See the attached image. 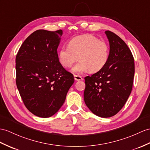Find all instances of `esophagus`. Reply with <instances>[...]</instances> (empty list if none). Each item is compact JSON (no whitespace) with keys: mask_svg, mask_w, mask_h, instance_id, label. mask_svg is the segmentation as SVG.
Wrapping results in <instances>:
<instances>
[{"mask_svg":"<svg viewBox=\"0 0 150 150\" xmlns=\"http://www.w3.org/2000/svg\"><path fill=\"white\" fill-rule=\"evenodd\" d=\"M74 79L76 81H81V80H83V78L81 76L79 75H74Z\"/></svg>","mask_w":150,"mask_h":150,"instance_id":"34e87169","label":"esophagus"}]
</instances>
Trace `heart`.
Instances as JSON below:
<instances>
[{
    "label": "heart",
    "mask_w": 150,
    "mask_h": 150,
    "mask_svg": "<svg viewBox=\"0 0 150 150\" xmlns=\"http://www.w3.org/2000/svg\"><path fill=\"white\" fill-rule=\"evenodd\" d=\"M109 54L107 42L92 34H84L73 38L69 41L68 46L61 47L58 52V58L65 68L71 67L79 59L72 71L81 74L89 71H100L106 65Z\"/></svg>",
    "instance_id": "heart-1"
}]
</instances>
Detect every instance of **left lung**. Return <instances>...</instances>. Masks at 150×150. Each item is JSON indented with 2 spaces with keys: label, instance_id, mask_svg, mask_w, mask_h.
Wrapping results in <instances>:
<instances>
[{
  "label": "left lung",
  "instance_id": "left-lung-1",
  "mask_svg": "<svg viewBox=\"0 0 150 150\" xmlns=\"http://www.w3.org/2000/svg\"><path fill=\"white\" fill-rule=\"evenodd\" d=\"M109 42V54L105 66L86 76L84 100L93 114L109 118L121 110L132 89L135 67L132 52L115 33L105 32Z\"/></svg>",
  "mask_w": 150,
  "mask_h": 150
}]
</instances>
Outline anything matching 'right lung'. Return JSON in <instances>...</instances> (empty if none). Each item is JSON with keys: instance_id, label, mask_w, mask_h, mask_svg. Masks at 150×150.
<instances>
[{"instance_id": "1", "label": "right lung", "mask_w": 150, "mask_h": 150, "mask_svg": "<svg viewBox=\"0 0 150 150\" xmlns=\"http://www.w3.org/2000/svg\"><path fill=\"white\" fill-rule=\"evenodd\" d=\"M63 34L38 30L25 40L16 57V83L25 107L32 114L48 118L59 110L74 82L62 67L57 48Z\"/></svg>"}]
</instances>
